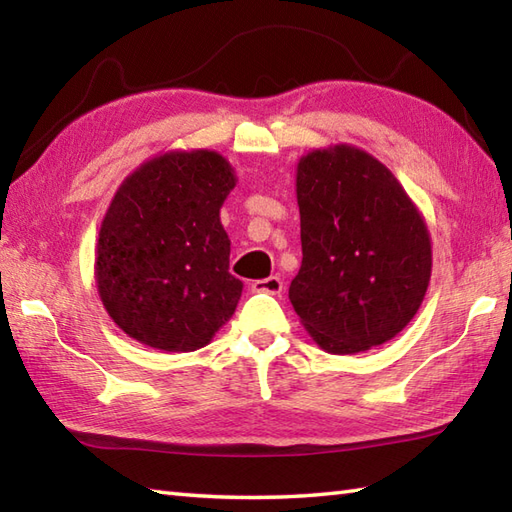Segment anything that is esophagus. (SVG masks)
<instances>
[{
  "instance_id": "1",
  "label": "esophagus",
  "mask_w": 512,
  "mask_h": 512,
  "mask_svg": "<svg viewBox=\"0 0 512 512\" xmlns=\"http://www.w3.org/2000/svg\"><path fill=\"white\" fill-rule=\"evenodd\" d=\"M250 290L253 292H266V295H281L284 290V281L279 277H266V279H257L250 284Z\"/></svg>"
}]
</instances>
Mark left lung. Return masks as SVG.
I'll list each match as a JSON object with an SVG mask.
<instances>
[{
    "instance_id": "1",
    "label": "left lung",
    "mask_w": 512,
    "mask_h": 512,
    "mask_svg": "<svg viewBox=\"0 0 512 512\" xmlns=\"http://www.w3.org/2000/svg\"><path fill=\"white\" fill-rule=\"evenodd\" d=\"M301 268L288 297L312 341L358 354L416 317L431 281V235L383 162L339 143L297 162Z\"/></svg>"
}]
</instances>
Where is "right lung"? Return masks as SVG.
<instances>
[{
	"instance_id": "add662e5",
	"label": "right lung",
	"mask_w": 512,
	"mask_h": 512,
	"mask_svg": "<svg viewBox=\"0 0 512 512\" xmlns=\"http://www.w3.org/2000/svg\"><path fill=\"white\" fill-rule=\"evenodd\" d=\"M231 162L213 149H169L116 189L96 239L103 308L134 341L195 352L233 317L244 284L228 273L220 209L235 189Z\"/></svg>"
}]
</instances>
